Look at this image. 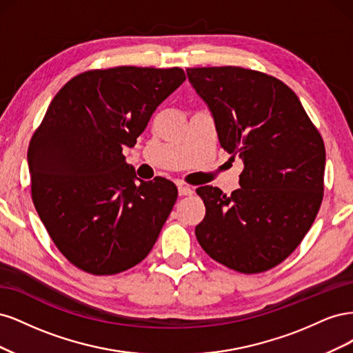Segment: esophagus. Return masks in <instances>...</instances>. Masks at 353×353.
Instances as JSON below:
<instances>
[{"mask_svg": "<svg viewBox=\"0 0 353 353\" xmlns=\"http://www.w3.org/2000/svg\"><path fill=\"white\" fill-rule=\"evenodd\" d=\"M178 193H179V196H191L194 193V190L191 188V187H188V185H179L178 187Z\"/></svg>", "mask_w": 353, "mask_h": 353, "instance_id": "1", "label": "esophagus"}]
</instances>
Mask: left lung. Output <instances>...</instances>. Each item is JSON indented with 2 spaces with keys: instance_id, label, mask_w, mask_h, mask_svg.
<instances>
[{
  "instance_id": "left-lung-1",
  "label": "left lung",
  "mask_w": 353,
  "mask_h": 353,
  "mask_svg": "<svg viewBox=\"0 0 353 353\" xmlns=\"http://www.w3.org/2000/svg\"><path fill=\"white\" fill-rule=\"evenodd\" d=\"M215 119L221 147L244 169L231 196L196 191L206 215L196 237L212 259L243 274L268 271L297 248L324 196L325 147L301 100L284 82L239 68H188Z\"/></svg>"
}]
</instances>
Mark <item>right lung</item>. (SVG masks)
I'll use <instances>...</instances> for the list:
<instances>
[{
	"instance_id": "right-lung-1",
	"label": "right lung",
	"mask_w": 353,
	"mask_h": 353,
	"mask_svg": "<svg viewBox=\"0 0 353 353\" xmlns=\"http://www.w3.org/2000/svg\"><path fill=\"white\" fill-rule=\"evenodd\" d=\"M184 81L181 68L92 69L50 103L28 148L32 200L77 268L119 274L153 249L178 190L165 178L135 183L122 150Z\"/></svg>"
}]
</instances>
